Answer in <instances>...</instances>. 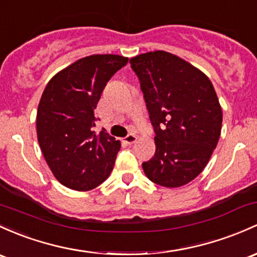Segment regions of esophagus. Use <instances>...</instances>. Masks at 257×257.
I'll return each instance as SVG.
<instances>
[{"mask_svg":"<svg viewBox=\"0 0 257 257\" xmlns=\"http://www.w3.org/2000/svg\"><path fill=\"white\" fill-rule=\"evenodd\" d=\"M137 141V136L136 135H127V136L125 137V139H123V142H126L127 143V145H134L135 142H136Z\"/></svg>","mask_w":257,"mask_h":257,"instance_id":"esophagus-1","label":"esophagus"}]
</instances>
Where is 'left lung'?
I'll return each instance as SVG.
<instances>
[{
  "label": "left lung",
  "mask_w": 257,
  "mask_h": 257,
  "mask_svg": "<svg viewBox=\"0 0 257 257\" xmlns=\"http://www.w3.org/2000/svg\"><path fill=\"white\" fill-rule=\"evenodd\" d=\"M154 127L156 153L142 164L154 184L180 187L207 165L222 130V107L202 71L176 55L151 51L130 60Z\"/></svg>",
  "instance_id": "8db88e82"
}]
</instances>
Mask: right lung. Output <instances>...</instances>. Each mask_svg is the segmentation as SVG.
Segmentation results:
<instances>
[{
    "instance_id": "obj_1",
    "label": "right lung",
    "mask_w": 257,
    "mask_h": 257,
    "mask_svg": "<svg viewBox=\"0 0 257 257\" xmlns=\"http://www.w3.org/2000/svg\"><path fill=\"white\" fill-rule=\"evenodd\" d=\"M127 60L111 54L83 57L55 74L44 89L38 141L54 176L68 189H94L114 168L121 143L105 131H93L94 109L107 81Z\"/></svg>"
}]
</instances>
